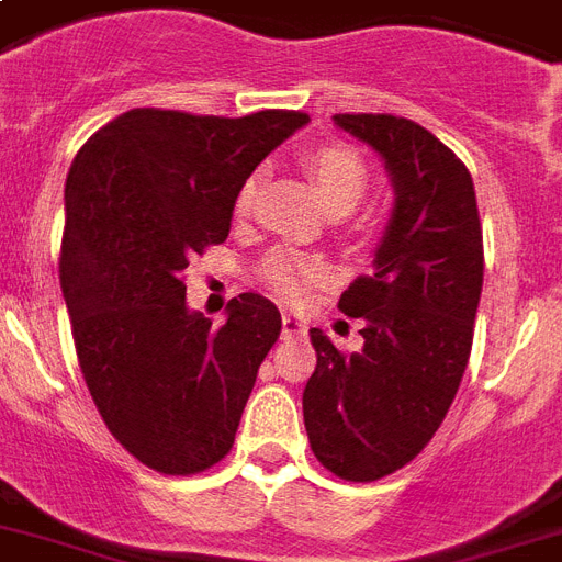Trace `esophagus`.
<instances>
[{"label": "esophagus", "instance_id": "obj_1", "mask_svg": "<svg viewBox=\"0 0 562 562\" xmlns=\"http://www.w3.org/2000/svg\"><path fill=\"white\" fill-rule=\"evenodd\" d=\"M281 333H284V338L307 336V322L299 318V315H284V318H281Z\"/></svg>", "mask_w": 562, "mask_h": 562}]
</instances>
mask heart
<instances>
[{
    "label": "heart",
    "mask_w": 562,
    "mask_h": 562,
    "mask_svg": "<svg viewBox=\"0 0 562 562\" xmlns=\"http://www.w3.org/2000/svg\"><path fill=\"white\" fill-rule=\"evenodd\" d=\"M307 171L313 175L315 187L322 192L324 203L330 212H350L359 206V201L368 192V166L356 155L353 148L347 146H322L307 155ZM255 178H249L238 189L235 198V212L244 215L252 206ZM261 276L272 292L284 304H301L307 299L315 284H322L324 267L310 255L299 249H276V252L263 261Z\"/></svg>",
    "instance_id": "obj_1"
}]
</instances>
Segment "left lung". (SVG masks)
I'll use <instances>...</instances> for the list:
<instances>
[{
	"label": "left lung",
	"mask_w": 562,
	"mask_h": 562,
	"mask_svg": "<svg viewBox=\"0 0 562 562\" xmlns=\"http://www.w3.org/2000/svg\"><path fill=\"white\" fill-rule=\"evenodd\" d=\"M333 120L382 157L396 198L373 272L338 299L364 322V347L341 353L310 330L318 361L304 428L327 471L373 482L430 442L457 396L480 307L482 226L471 171L428 128L393 114Z\"/></svg>",
	"instance_id": "left-lung-1"
}]
</instances>
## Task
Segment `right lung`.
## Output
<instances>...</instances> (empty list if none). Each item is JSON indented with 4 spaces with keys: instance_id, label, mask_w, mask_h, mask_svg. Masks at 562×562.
<instances>
[{
    "instance_id": "obj_1",
    "label": "right lung",
    "mask_w": 562,
    "mask_h": 562,
    "mask_svg": "<svg viewBox=\"0 0 562 562\" xmlns=\"http://www.w3.org/2000/svg\"><path fill=\"white\" fill-rule=\"evenodd\" d=\"M307 123L278 109L247 117L132 109L74 157L59 284L77 359L114 439L160 474H198L232 451L281 333V313L258 292L232 299L212 327L187 307L183 270L224 244L238 189Z\"/></svg>"
}]
</instances>
